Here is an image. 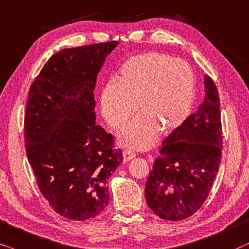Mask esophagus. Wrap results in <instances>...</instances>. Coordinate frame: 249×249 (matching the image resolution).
<instances>
[{
    "label": "esophagus",
    "mask_w": 249,
    "mask_h": 249,
    "mask_svg": "<svg viewBox=\"0 0 249 249\" xmlns=\"http://www.w3.org/2000/svg\"><path fill=\"white\" fill-rule=\"evenodd\" d=\"M135 157V154L131 150H125L123 152V163H127L128 160L133 159Z\"/></svg>",
    "instance_id": "esophagus-1"
}]
</instances>
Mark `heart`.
<instances>
[{
	"instance_id": "1",
	"label": "heart",
	"mask_w": 249,
	"mask_h": 249,
	"mask_svg": "<svg viewBox=\"0 0 249 249\" xmlns=\"http://www.w3.org/2000/svg\"><path fill=\"white\" fill-rule=\"evenodd\" d=\"M196 78L187 62L159 52L134 55L123 65L116 83L100 94V109L115 130L124 127L137 110L140 115L119 133L124 147L145 150L159 132L168 134L190 115Z\"/></svg>"
}]
</instances>
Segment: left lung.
Returning a JSON list of instances; mask_svg holds the SVG:
<instances>
[{
  "label": "left lung",
  "mask_w": 249,
  "mask_h": 249,
  "mask_svg": "<svg viewBox=\"0 0 249 249\" xmlns=\"http://www.w3.org/2000/svg\"><path fill=\"white\" fill-rule=\"evenodd\" d=\"M204 85V101L163 141L145 184L149 208L164 220L181 221L196 213L220 167V97L210 76H205Z\"/></svg>",
  "instance_id": "1"
}]
</instances>
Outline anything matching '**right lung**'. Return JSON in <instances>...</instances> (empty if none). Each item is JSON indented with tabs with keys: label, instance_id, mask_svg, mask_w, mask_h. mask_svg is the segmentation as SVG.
Returning <instances> with one entry per match:
<instances>
[{
	"label": "right lung",
	"instance_id": "add662e5",
	"mask_svg": "<svg viewBox=\"0 0 249 249\" xmlns=\"http://www.w3.org/2000/svg\"><path fill=\"white\" fill-rule=\"evenodd\" d=\"M111 41L64 49L31 86L25 116L26 154L39 191L69 220L95 217L108 205V178L122 163L114 138L95 123L94 89Z\"/></svg>",
	"mask_w": 249,
	"mask_h": 249
}]
</instances>
